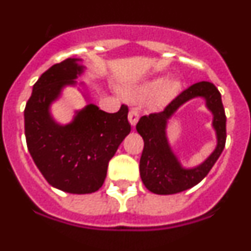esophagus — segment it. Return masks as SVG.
<instances>
[{"label":"esophagus","mask_w":251,"mask_h":251,"mask_svg":"<svg viewBox=\"0 0 251 251\" xmlns=\"http://www.w3.org/2000/svg\"><path fill=\"white\" fill-rule=\"evenodd\" d=\"M127 119H129L130 125L135 126L139 121V112L136 111L135 108H131L129 112V116H127Z\"/></svg>","instance_id":"esophagus-1"}]
</instances>
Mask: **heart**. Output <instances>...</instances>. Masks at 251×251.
I'll return each mask as SVG.
<instances>
[{"label":"heart","mask_w":251,"mask_h":251,"mask_svg":"<svg viewBox=\"0 0 251 251\" xmlns=\"http://www.w3.org/2000/svg\"><path fill=\"white\" fill-rule=\"evenodd\" d=\"M181 88V81L177 77L157 76L145 80L138 85L130 86L126 89V94L134 100H144L155 97V100L162 104L171 102L177 96Z\"/></svg>","instance_id":"1"}]
</instances>
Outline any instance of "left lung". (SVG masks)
Returning <instances> with one entry per match:
<instances>
[{
  "label": "left lung",
  "instance_id": "1",
  "mask_svg": "<svg viewBox=\"0 0 251 251\" xmlns=\"http://www.w3.org/2000/svg\"><path fill=\"white\" fill-rule=\"evenodd\" d=\"M194 98H203L214 115L212 126L216 131L217 145L207 160L195 168H184L172 151L167 138L168 120L185 102ZM136 130L144 140L140 158V177L149 191L170 195L187 190L199 184L220 158L226 144V115L221 93L209 81L189 86L159 113H151L139 120Z\"/></svg>",
  "mask_w": 251,
  "mask_h": 251
}]
</instances>
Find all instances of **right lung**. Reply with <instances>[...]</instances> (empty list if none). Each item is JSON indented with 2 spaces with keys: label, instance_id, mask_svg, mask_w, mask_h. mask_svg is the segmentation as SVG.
Listing matches in <instances>:
<instances>
[{
  "label": "right lung",
  "instance_id": "1",
  "mask_svg": "<svg viewBox=\"0 0 251 251\" xmlns=\"http://www.w3.org/2000/svg\"><path fill=\"white\" fill-rule=\"evenodd\" d=\"M80 62V58H66L50 67L33 85L24 111L25 138L33 161L50 186L70 194H90L103 185L109 159L131 126L124 104L119 112L107 113L88 103L75 111L66 125L53 119L50 106L64 88L77 85L75 79L85 69Z\"/></svg>",
  "mask_w": 251,
  "mask_h": 251
}]
</instances>
